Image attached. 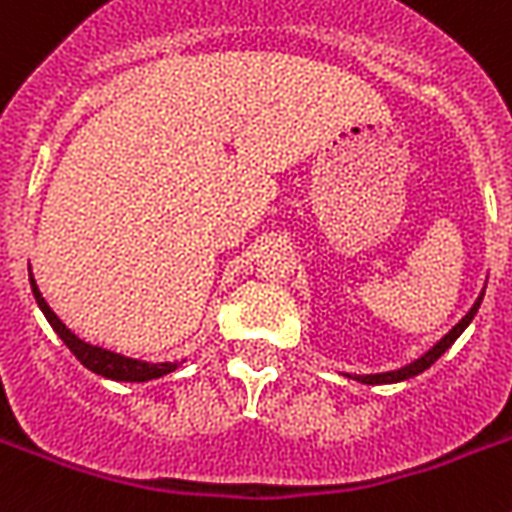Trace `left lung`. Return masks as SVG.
I'll use <instances>...</instances> for the list:
<instances>
[{"instance_id": "8db88e82", "label": "left lung", "mask_w": 512, "mask_h": 512, "mask_svg": "<svg viewBox=\"0 0 512 512\" xmlns=\"http://www.w3.org/2000/svg\"><path fill=\"white\" fill-rule=\"evenodd\" d=\"M481 299H484V289H481V294H479V297H476V302H473L471 310H468V313L463 315V321L455 323V326L450 328V334H444L442 339H439V342H436L429 352H423V355L418 357V360L402 365V368H397V371L365 373V376H350V378H355V381H360V384H397V381H407V378H413V376H418V373H423V371H426V368H431V365H434L436 360H439V357L444 355V352L450 350L452 344L458 342V336L463 334L465 328L471 326L473 315L479 313Z\"/></svg>"}]
</instances>
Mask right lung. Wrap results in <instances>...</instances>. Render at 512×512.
<instances>
[{
	"label": "right lung",
	"instance_id": "add662e5",
	"mask_svg": "<svg viewBox=\"0 0 512 512\" xmlns=\"http://www.w3.org/2000/svg\"><path fill=\"white\" fill-rule=\"evenodd\" d=\"M28 281H31V292L33 297H36V305H39V310L49 321V326L54 328V334L60 336L62 342H65V347H68L91 373L112 378V381H136V384H141V381H152V378L168 376V373L178 371L181 363H184V360H181V363H152V360H139V357H128L120 355V352L105 350V347H99V344L83 342L81 336L73 334V331L57 318V313L47 305V299L41 297L39 286H36V278H33L31 273V265H28Z\"/></svg>",
	"mask_w": 512,
	"mask_h": 512
}]
</instances>
